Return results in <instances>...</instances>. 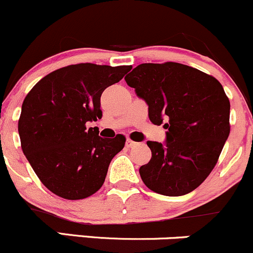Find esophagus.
<instances>
[{
  "mask_svg": "<svg viewBox=\"0 0 253 253\" xmlns=\"http://www.w3.org/2000/svg\"><path fill=\"white\" fill-rule=\"evenodd\" d=\"M139 144H137V142H135V141H132L131 139H126V146L129 148H131V147H135V146H137Z\"/></svg>",
  "mask_w": 253,
  "mask_h": 253,
  "instance_id": "esophagus-1",
  "label": "esophagus"
}]
</instances>
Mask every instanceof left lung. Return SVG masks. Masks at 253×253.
I'll return each mask as SVG.
<instances>
[{
  "label": "left lung",
  "instance_id": "1",
  "mask_svg": "<svg viewBox=\"0 0 253 253\" xmlns=\"http://www.w3.org/2000/svg\"><path fill=\"white\" fill-rule=\"evenodd\" d=\"M126 82L146 101L153 124L166 121V144L147 141L152 157L140 167L142 181L165 196L189 194L213 170L230 132V102L222 84L175 62L142 63Z\"/></svg>",
  "mask_w": 253,
  "mask_h": 253
}]
</instances>
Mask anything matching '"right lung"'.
Segmentation results:
<instances>
[{"instance_id":"add662e5","label":"right lung","mask_w":253,"mask_h":253,"mask_svg":"<svg viewBox=\"0 0 253 253\" xmlns=\"http://www.w3.org/2000/svg\"><path fill=\"white\" fill-rule=\"evenodd\" d=\"M131 66L79 63L43 77L22 106L18 131L23 153L41 183L66 200L86 199L105 183L126 136L102 139L87 122L102 118L101 95Z\"/></svg>"}]
</instances>
